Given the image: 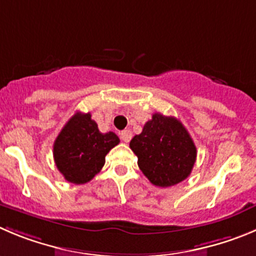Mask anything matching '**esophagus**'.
Here are the masks:
<instances>
[{
	"instance_id": "obj_1",
	"label": "esophagus",
	"mask_w": 256,
	"mask_h": 256,
	"mask_svg": "<svg viewBox=\"0 0 256 256\" xmlns=\"http://www.w3.org/2000/svg\"><path fill=\"white\" fill-rule=\"evenodd\" d=\"M120 138H121V140H122V142H128L131 140V138H132V132H131L130 130H124V131H121Z\"/></svg>"
}]
</instances>
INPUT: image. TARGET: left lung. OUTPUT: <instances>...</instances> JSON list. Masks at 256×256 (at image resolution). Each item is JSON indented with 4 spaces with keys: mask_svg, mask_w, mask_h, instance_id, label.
Returning a JSON list of instances; mask_svg holds the SVG:
<instances>
[{
    "mask_svg": "<svg viewBox=\"0 0 256 256\" xmlns=\"http://www.w3.org/2000/svg\"><path fill=\"white\" fill-rule=\"evenodd\" d=\"M130 148L138 156V166L158 187H172L192 172L197 149L187 128L176 117L154 114L135 135Z\"/></svg>",
    "mask_w": 256,
    "mask_h": 256,
    "instance_id": "8db88e82",
    "label": "left lung"
}]
</instances>
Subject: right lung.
I'll list each match as a JSON object with an SVG mask.
<instances>
[{
    "mask_svg": "<svg viewBox=\"0 0 256 256\" xmlns=\"http://www.w3.org/2000/svg\"><path fill=\"white\" fill-rule=\"evenodd\" d=\"M118 142L114 132L98 130L90 112H76L54 142V162L66 180L84 184L101 170L106 155Z\"/></svg>",
    "mask_w": 256,
    "mask_h": 256,
    "instance_id": "obj_1",
    "label": "right lung"
}]
</instances>
